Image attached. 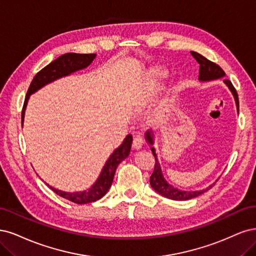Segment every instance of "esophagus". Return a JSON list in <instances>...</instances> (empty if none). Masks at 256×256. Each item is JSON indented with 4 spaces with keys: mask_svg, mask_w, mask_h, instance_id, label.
<instances>
[{
    "mask_svg": "<svg viewBox=\"0 0 256 256\" xmlns=\"http://www.w3.org/2000/svg\"><path fill=\"white\" fill-rule=\"evenodd\" d=\"M144 146V138L142 136H135L133 140V148L135 150L142 149Z\"/></svg>",
    "mask_w": 256,
    "mask_h": 256,
    "instance_id": "34e87169",
    "label": "esophagus"
}]
</instances>
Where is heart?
I'll list each match as a JSON object with an SVG mask.
<instances>
[{
	"label": "heart",
	"instance_id": "heart-1",
	"mask_svg": "<svg viewBox=\"0 0 256 256\" xmlns=\"http://www.w3.org/2000/svg\"><path fill=\"white\" fill-rule=\"evenodd\" d=\"M156 74H158V76H164V72L162 70H158V72H156Z\"/></svg>",
	"mask_w": 256,
	"mask_h": 256
}]
</instances>
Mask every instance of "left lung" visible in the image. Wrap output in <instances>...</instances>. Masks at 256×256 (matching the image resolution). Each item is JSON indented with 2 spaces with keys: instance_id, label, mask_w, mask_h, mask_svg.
I'll list each match as a JSON object with an SVG mask.
<instances>
[{
  "instance_id": "8db88e82",
  "label": "left lung",
  "mask_w": 256,
  "mask_h": 256,
  "mask_svg": "<svg viewBox=\"0 0 256 256\" xmlns=\"http://www.w3.org/2000/svg\"><path fill=\"white\" fill-rule=\"evenodd\" d=\"M190 54L194 56V58L200 64V70H199V80H200L208 82V80H212L224 78L226 76L224 71L222 70L220 66H218L217 64L208 60V58H205L204 56H202L201 54L196 53V52L192 51ZM224 82L226 84L228 89L230 90V92L233 94L235 102H236V106H237V112H239V102H238V94H237L236 89L234 88L233 84L230 83V80H224ZM151 134H152V130H148L146 133V137L148 142L152 146L153 144V136ZM151 151L155 158V167H154L153 173L150 176V184L156 192H158L160 194L164 196V198H168V199H171V200H178V201L189 200V199H192V198H196L198 196L204 194L205 192H208L210 188L212 187V185H210L206 189H202V190H196V192H184V190H180V189H178V188H174L172 185H170L166 180H164L162 169H160V164L158 160V155H156L155 149L153 146L151 148Z\"/></svg>"
}]
</instances>
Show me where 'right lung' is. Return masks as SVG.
<instances>
[{"instance_id":"1","label":"right lung","mask_w":256,"mask_h":256,"mask_svg":"<svg viewBox=\"0 0 256 256\" xmlns=\"http://www.w3.org/2000/svg\"><path fill=\"white\" fill-rule=\"evenodd\" d=\"M96 58V54H76V53H67L60 56L58 58L53 60L51 64H48L44 69H41L35 78H32V83L28 87V94L24 100L23 108H22V123L24 120V112H26V107L28 101V98L32 94L36 92L38 89L44 87V85L51 83V82L60 78L62 76H69V74L76 72L80 69H85L86 67L92 62V60ZM132 142H133V137L132 135H128L126 139L123 140L122 144L117 148L114 153L110 156V158L107 160L105 166L103 167L100 176L98 178L96 183L89 188L88 190L80 192H64L62 190H58L48 184H46L50 187L52 190L64 199H67L71 202H74L76 204H87L94 202L98 199H101L105 194L108 192L112 184V180L114 176V172L118 167V164L124 160L130 152Z\"/></svg>"}]
</instances>
